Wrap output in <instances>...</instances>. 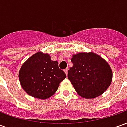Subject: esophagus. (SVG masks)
<instances>
[{"label":"esophagus","mask_w":127,"mask_h":127,"mask_svg":"<svg viewBox=\"0 0 127 127\" xmlns=\"http://www.w3.org/2000/svg\"><path fill=\"white\" fill-rule=\"evenodd\" d=\"M68 70H69V68H66V69L64 70V73H66V75H67V74H68Z\"/></svg>","instance_id":"obj_1"}]
</instances>
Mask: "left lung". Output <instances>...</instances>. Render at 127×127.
Returning <instances> with one entry per match:
<instances>
[{
    "label": "left lung",
    "instance_id": "1",
    "mask_svg": "<svg viewBox=\"0 0 127 127\" xmlns=\"http://www.w3.org/2000/svg\"><path fill=\"white\" fill-rule=\"evenodd\" d=\"M71 61L73 66L68 71V78L80 96L95 98L110 86L112 69L100 56L93 52L78 53Z\"/></svg>",
    "mask_w": 127,
    "mask_h": 127
}]
</instances>
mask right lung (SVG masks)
<instances>
[{"instance_id": "right-lung-1", "label": "right lung", "mask_w": 127, "mask_h": 127, "mask_svg": "<svg viewBox=\"0 0 127 127\" xmlns=\"http://www.w3.org/2000/svg\"><path fill=\"white\" fill-rule=\"evenodd\" d=\"M66 77L59 69L57 61L51 60L47 54H34L22 64L19 71L20 84L26 93L34 98L46 99L58 90Z\"/></svg>"}]
</instances>
